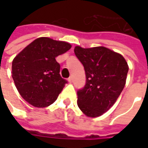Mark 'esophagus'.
<instances>
[{
  "instance_id": "obj_1",
  "label": "esophagus",
  "mask_w": 148,
  "mask_h": 148,
  "mask_svg": "<svg viewBox=\"0 0 148 148\" xmlns=\"http://www.w3.org/2000/svg\"><path fill=\"white\" fill-rule=\"evenodd\" d=\"M72 81H73V79H72V77H70L69 78H68V82H69L70 83L72 82Z\"/></svg>"
}]
</instances>
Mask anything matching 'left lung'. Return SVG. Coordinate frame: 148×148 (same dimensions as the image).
<instances>
[{
	"label": "left lung",
	"instance_id": "1",
	"mask_svg": "<svg viewBox=\"0 0 148 148\" xmlns=\"http://www.w3.org/2000/svg\"><path fill=\"white\" fill-rule=\"evenodd\" d=\"M74 53L82 63L86 85L77 90V105L88 117H98L109 110L124 88L128 71L122 55L105 47L82 49Z\"/></svg>",
	"mask_w": 148,
	"mask_h": 148
}]
</instances>
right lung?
<instances>
[{"mask_svg": "<svg viewBox=\"0 0 148 148\" xmlns=\"http://www.w3.org/2000/svg\"><path fill=\"white\" fill-rule=\"evenodd\" d=\"M71 47L66 42L38 38L14 58L12 77L19 93L28 103L43 108L57 99L67 82L60 75L56 57Z\"/></svg>", "mask_w": 148, "mask_h": 148, "instance_id": "obj_1", "label": "right lung"}]
</instances>
